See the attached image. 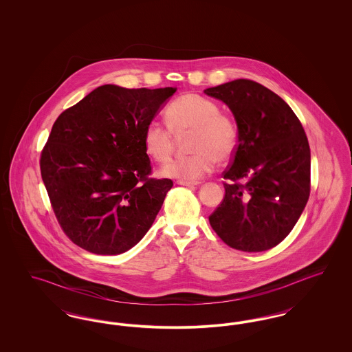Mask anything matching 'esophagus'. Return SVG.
<instances>
[{
  "mask_svg": "<svg viewBox=\"0 0 352 352\" xmlns=\"http://www.w3.org/2000/svg\"><path fill=\"white\" fill-rule=\"evenodd\" d=\"M177 184H181V186H187V187H194V186H197V182H190V181H182V179H179V181H177L175 182Z\"/></svg>",
  "mask_w": 352,
  "mask_h": 352,
  "instance_id": "34e87169",
  "label": "esophagus"
}]
</instances>
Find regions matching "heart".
<instances>
[{"mask_svg": "<svg viewBox=\"0 0 352 352\" xmlns=\"http://www.w3.org/2000/svg\"><path fill=\"white\" fill-rule=\"evenodd\" d=\"M168 126L149 122L144 131V148L154 161L164 164L174 151V134L191 132L190 151L166 164L161 174L182 181H197L217 166L230 161L239 145V131L234 120L220 113V107L198 94H184L171 101L165 111Z\"/></svg>", "mask_w": 352, "mask_h": 352, "instance_id": "obj_1", "label": "heart"}]
</instances>
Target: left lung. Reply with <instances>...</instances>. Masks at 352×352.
Returning <instances> with one entry per match:
<instances>
[{"instance_id": "obj_1", "label": "left lung", "mask_w": 352, "mask_h": 352, "mask_svg": "<svg viewBox=\"0 0 352 352\" xmlns=\"http://www.w3.org/2000/svg\"><path fill=\"white\" fill-rule=\"evenodd\" d=\"M204 94L230 107L239 131L223 173L230 184L210 224L234 250H270L290 234L310 195V148L301 121L278 95L248 79Z\"/></svg>"}]
</instances>
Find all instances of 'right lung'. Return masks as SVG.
I'll list each match as a JSON object with an SVG mask.
<instances>
[{
	"label": "right lung",
	"instance_id": "1",
	"mask_svg": "<svg viewBox=\"0 0 352 352\" xmlns=\"http://www.w3.org/2000/svg\"><path fill=\"white\" fill-rule=\"evenodd\" d=\"M175 88L105 84L59 115L41 153V174L68 239L120 254L151 228L173 181L151 178L142 137Z\"/></svg>",
	"mask_w": 352,
	"mask_h": 352
}]
</instances>
